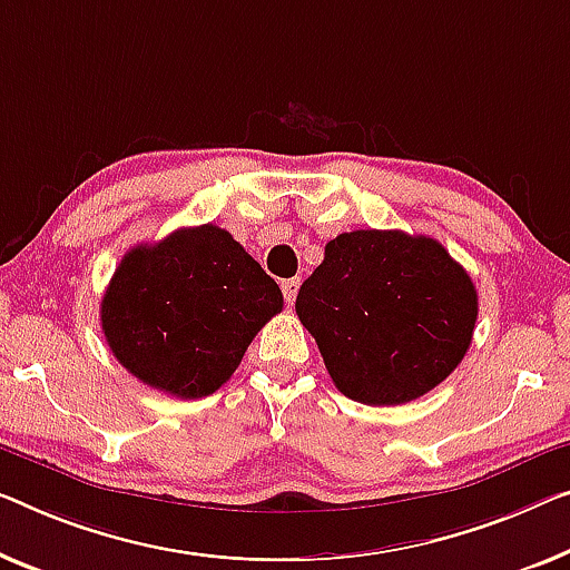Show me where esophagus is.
<instances>
[{
  "label": "esophagus",
  "instance_id": "1",
  "mask_svg": "<svg viewBox=\"0 0 570 570\" xmlns=\"http://www.w3.org/2000/svg\"><path fill=\"white\" fill-rule=\"evenodd\" d=\"M299 286H302L299 278H286V282H282V292H284L286 304H294L296 294H299Z\"/></svg>",
  "mask_w": 570,
  "mask_h": 570
}]
</instances>
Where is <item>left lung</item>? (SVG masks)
<instances>
[{
	"instance_id": "left-lung-1",
	"label": "left lung",
	"mask_w": 570,
	"mask_h": 570,
	"mask_svg": "<svg viewBox=\"0 0 570 570\" xmlns=\"http://www.w3.org/2000/svg\"><path fill=\"white\" fill-rule=\"evenodd\" d=\"M296 314L340 392L394 406L432 392L463 361L479 294L432 237L353 230L325 245Z\"/></svg>"
}]
</instances>
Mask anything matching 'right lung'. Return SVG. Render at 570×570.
Returning <instances> with one entry per match:
<instances>
[{
  "instance_id": "1",
  "label": "right lung",
  "mask_w": 570,
  "mask_h": 570,
  "mask_svg": "<svg viewBox=\"0 0 570 570\" xmlns=\"http://www.w3.org/2000/svg\"><path fill=\"white\" fill-rule=\"evenodd\" d=\"M282 307L261 263L223 227L202 225L127 250L99 312L109 351L135 379L202 399L233 376Z\"/></svg>"
}]
</instances>
